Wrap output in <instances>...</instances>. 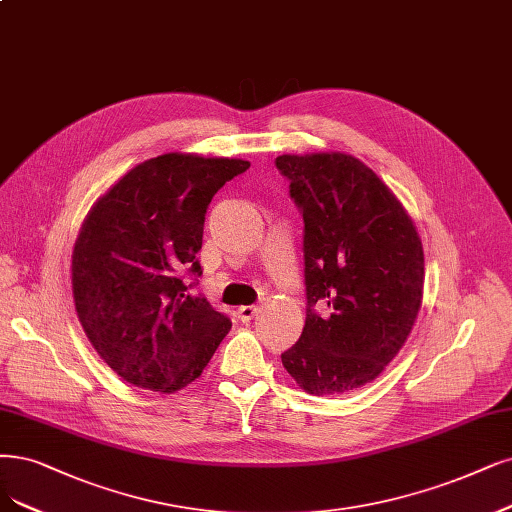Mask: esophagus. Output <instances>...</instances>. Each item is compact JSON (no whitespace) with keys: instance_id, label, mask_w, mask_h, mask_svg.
Here are the masks:
<instances>
[{"instance_id":"1","label":"esophagus","mask_w":512,"mask_h":512,"mask_svg":"<svg viewBox=\"0 0 512 512\" xmlns=\"http://www.w3.org/2000/svg\"><path fill=\"white\" fill-rule=\"evenodd\" d=\"M259 312V306H240L238 308V318L242 323H249V320Z\"/></svg>"}]
</instances>
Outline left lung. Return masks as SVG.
I'll list each match as a JSON object with an SVG mask.
<instances>
[{
    "mask_svg": "<svg viewBox=\"0 0 512 512\" xmlns=\"http://www.w3.org/2000/svg\"><path fill=\"white\" fill-rule=\"evenodd\" d=\"M276 166L306 223V325L282 365L308 394H346L373 382L407 342L424 295L422 240L358 158L282 154Z\"/></svg>",
    "mask_w": 512,
    "mask_h": 512,
    "instance_id": "obj_1",
    "label": "left lung"
}]
</instances>
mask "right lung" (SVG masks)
Listing matches in <instances>:
<instances>
[{
  "label": "right lung",
  "mask_w": 512,
  "mask_h": 512,
  "mask_svg": "<svg viewBox=\"0 0 512 512\" xmlns=\"http://www.w3.org/2000/svg\"><path fill=\"white\" fill-rule=\"evenodd\" d=\"M251 162L162 154L92 204L71 255L75 312L92 348L124 382L170 394L202 375L230 318L189 293L200 276L204 215Z\"/></svg>",
  "instance_id": "add662e5"
}]
</instances>
